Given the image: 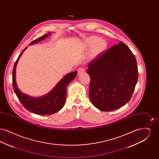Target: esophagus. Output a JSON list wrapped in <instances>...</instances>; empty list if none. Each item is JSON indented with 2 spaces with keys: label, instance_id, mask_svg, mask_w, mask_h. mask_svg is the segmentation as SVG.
Here are the masks:
<instances>
[{
  "label": "esophagus",
  "instance_id": "1",
  "mask_svg": "<svg viewBox=\"0 0 159 159\" xmlns=\"http://www.w3.org/2000/svg\"><path fill=\"white\" fill-rule=\"evenodd\" d=\"M85 71V70L84 68L83 67H80V68L77 69V72H78V75H81V74H83L84 73Z\"/></svg>",
  "mask_w": 159,
  "mask_h": 159
}]
</instances>
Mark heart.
<instances>
[{"label": "heart", "mask_w": 159, "mask_h": 159, "mask_svg": "<svg viewBox=\"0 0 159 159\" xmlns=\"http://www.w3.org/2000/svg\"><path fill=\"white\" fill-rule=\"evenodd\" d=\"M84 44L86 47L91 48L92 46V53L97 54L104 51L107 47V43L102 39H98L96 36H91L86 39Z\"/></svg>", "instance_id": "obj_1"}]
</instances>
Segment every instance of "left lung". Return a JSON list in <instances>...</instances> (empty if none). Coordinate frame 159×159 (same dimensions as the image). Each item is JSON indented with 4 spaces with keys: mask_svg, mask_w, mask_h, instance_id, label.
I'll use <instances>...</instances> for the list:
<instances>
[{
    "mask_svg": "<svg viewBox=\"0 0 159 159\" xmlns=\"http://www.w3.org/2000/svg\"><path fill=\"white\" fill-rule=\"evenodd\" d=\"M89 95L92 104L108 111L125 105L131 98L138 77L135 55L123 42L99 54L88 64Z\"/></svg>",
    "mask_w": 159,
    "mask_h": 159,
    "instance_id": "8db88e82",
    "label": "left lung"
}]
</instances>
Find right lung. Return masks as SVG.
Wrapping results in <instances>:
<instances>
[{"label": "right lung", "instance_id": "right-lung-1", "mask_svg": "<svg viewBox=\"0 0 159 159\" xmlns=\"http://www.w3.org/2000/svg\"><path fill=\"white\" fill-rule=\"evenodd\" d=\"M51 33L45 34L42 37L33 40L30 45L38 43L45 39ZM26 48H27L21 52L15 61L12 71V85L15 94L22 105L33 113L39 115H51L61 110L64 106L67 97V86L76 77L77 72L74 71L64 76L52 91L42 97L34 98L24 94L20 91L17 87L15 80V69L18 61Z\"/></svg>", "mask_w": 159, "mask_h": 159}]
</instances>
